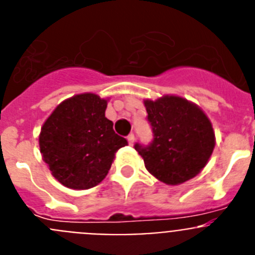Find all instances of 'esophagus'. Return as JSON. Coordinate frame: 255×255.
Returning <instances> with one entry per match:
<instances>
[{"instance_id": "1", "label": "esophagus", "mask_w": 255, "mask_h": 255, "mask_svg": "<svg viewBox=\"0 0 255 255\" xmlns=\"http://www.w3.org/2000/svg\"><path fill=\"white\" fill-rule=\"evenodd\" d=\"M134 140H135L134 134H129V135H128V141H129L130 145H132V144H134Z\"/></svg>"}]
</instances>
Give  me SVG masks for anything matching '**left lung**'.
Wrapping results in <instances>:
<instances>
[{"label": "left lung", "instance_id": "obj_1", "mask_svg": "<svg viewBox=\"0 0 255 255\" xmlns=\"http://www.w3.org/2000/svg\"><path fill=\"white\" fill-rule=\"evenodd\" d=\"M152 126L149 145H134L145 168L167 185H179L197 176L211 157L216 138L207 115L197 105L176 96L145 100Z\"/></svg>", "mask_w": 255, "mask_h": 255}]
</instances>
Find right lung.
Here are the masks:
<instances>
[{"label":"right lung","instance_id":"right-lung-1","mask_svg":"<svg viewBox=\"0 0 255 255\" xmlns=\"http://www.w3.org/2000/svg\"><path fill=\"white\" fill-rule=\"evenodd\" d=\"M107 100L93 93L61 102L43 124L39 148L56 180L70 189L98 185L111 168L115 153L128 140L105 116Z\"/></svg>","mask_w":255,"mask_h":255}]
</instances>
